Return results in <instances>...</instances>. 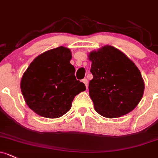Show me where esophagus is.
Instances as JSON below:
<instances>
[{
	"label": "esophagus",
	"mask_w": 158,
	"mask_h": 158,
	"mask_svg": "<svg viewBox=\"0 0 158 158\" xmlns=\"http://www.w3.org/2000/svg\"><path fill=\"white\" fill-rule=\"evenodd\" d=\"M82 82H83V83H84L85 85L86 89H88V80H87V79H82Z\"/></svg>",
	"instance_id": "34e87169"
}]
</instances>
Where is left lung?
I'll return each mask as SVG.
<instances>
[{
	"instance_id": "1",
	"label": "left lung",
	"mask_w": 158,
	"mask_h": 158,
	"mask_svg": "<svg viewBox=\"0 0 158 158\" xmlns=\"http://www.w3.org/2000/svg\"><path fill=\"white\" fill-rule=\"evenodd\" d=\"M89 95L94 110L107 118L129 114L142 100L145 83L140 71L124 53L106 45L89 53Z\"/></svg>"
}]
</instances>
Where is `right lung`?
<instances>
[{
    "label": "right lung",
    "instance_id": "obj_1",
    "mask_svg": "<svg viewBox=\"0 0 158 158\" xmlns=\"http://www.w3.org/2000/svg\"><path fill=\"white\" fill-rule=\"evenodd\" d=\"M71 59L70 50L60 46L35 58L23 73L20 89L24 100L41 117H62L76 95L85 90L83 82L76 80Z\"/></svg>",
    "mask_w": 158,
    "mask_h": 158
}]
</instances>
